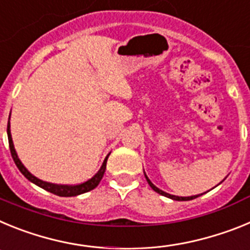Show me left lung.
<instances>
[{
    "label": "left lung",
    "instance_id": "left-lung-1",
    "mask_svg": "<svg viewBox=\"0 0 250 250\" xmlns=\"http://www.w3.org/2000/svg\"><path fill=\"white\" fill-rule=\"evenodd\" d=\"M144 175H145V178H146V182L149 183V185H150V187H151V189H152V190H154V191H156V193H158V194H160V195H164V196H167V198H169V199L178 200V202H187V200L195 199V198H198V196L203 195V194H199V195H193V196H176V195H171V194H167V193H165V191L160 190V189H159V188H156L155 185L152 184V183L150 182V179L147 178V175H146V174H145V171H144ZM223 182H224V180H223ZM220 183H222V182H220ZM220 183H219V184H220Z\"/></svg>",
    "mask_w": 250,
    "mask_h": 250
}]
</instances>
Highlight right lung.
<instances>
[{
	"mask_svg": "<svg viewBox=\"0 0 250 250\" xmlns=\"http://www.w3.org/2000/svg\"><path fill=\"white\" fill-rule=\"evenodd\" d=\"M7 136H8V144H10L11 155H12L13 161H15V164H16V167H19L20 171H21V173L25 175V178L28 179L31 183H34V184H36L37 187L42 188V189H45V190L50 191V193L52 194H56V195L59 196H76V195H80V194L87 193V191L92 190V189H95V188L98 187L99 183H100L101 179H103L104 174H105L106 161H107V158H109L110 154L105 158V160H104L103 165H101V167L99 169L98 173L95 174L91 179H89L87 182L81 183V184H77V185H57V184H52V183L42 182V180H40V179H37L36 176L32 175V174L26 169L25 165L22 164L21 160L19 159V155H17L16 150H15V146H13L12 135H11L10 121H8L7 124Z\"/></svg>",
	"mask_w": 250,
	"mask_h": 250,
	"instance_id": "1",
	"label": "right lung"
}]
</instances>
